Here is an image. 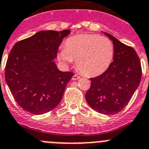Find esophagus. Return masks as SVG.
<instances>
[{"label":"esophagus","mask_w":149,"mask_h":149,"mask_svg":"<svg viewBox=\"0 0 149 149\" xmlns=\"http://www.w3.org/2000/svg\"><path fill=\"white\" fill-rule=\"evenodd\" d=\"M80 79V76H78V75L76 74L73 75V77H72V79L73 80H78V79Z\"/></svg>","instance_id":"obj_1"}]
</instances>
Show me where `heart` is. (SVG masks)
<instances>
[{"label": "heart", "instance_id": "1", "mask_svg": "<svg viewBox=\"0 0 149 149\" xmlns=\"http://www.w3.org/2000/svg\"><path fill=\"white\" fill-rule=\"evenodd\" d=\"M113 47L108 38L92 34H80L66 40L58 58L64 63L76 60L77 69L89 76L104 73L111 65Z\"/></svg>", "mask_w": 149, "mask_h": 149}]
</instances>
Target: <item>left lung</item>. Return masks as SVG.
Instances as JSON below:
<instances>
[{"mask_svg": "<svg viewBox=\"0 0 149 149\" xmlns=\"http://www.w3.org/2000/svg\"><path fill=\"white\" fill-rule=\"evenodd\" d=\"M104 34L113 41V60L102 74L91 78L85 99L99 113L113 115L120 112L131 100L140 84L142 68L133 47L108 33Z\"/></svg>", "mask_w": 149, "mask_h": 149, "instance_id": "1", "label": "left lung"}]
</instances>
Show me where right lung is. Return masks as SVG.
<instances>
[{
	"instance_id": "1",
	"label": "right lung",
	"mask_w": 149,
	"mask_h": 149,
	"mask_svg": "<svg viewBox=\"0 0 149 149\" xmlns=\"http://www.w3.org/2000/svg\"><path fill=\"white\" fill-rule=\"evenodd\" d=\"M70 33L69 29L40 31L16 43L9 53L5 79L16 102L32 114L54 109L74 75L60 71L53 61Z\"/></svg>"
}]
</instances>
